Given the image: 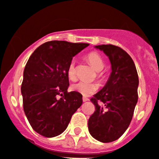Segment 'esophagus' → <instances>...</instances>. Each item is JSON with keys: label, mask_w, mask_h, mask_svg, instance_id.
<instances>
[{"label": "esophagus", "mask_w": 159, "mask_h": 159, "mask_svg": "<svg viewBox=\"0 0 159 159\" xmlns=\"http://www.w3.org/2000/svg\"><path fill=\"white\" fill-rule=\"evenodd\" d=\"M82 100H83V101H84V102H85V101H89V98H87V97H83L82 98Z\"/></svg>", "instance_id": "esophagus-1"}]
</instances>
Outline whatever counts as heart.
I'll return each instance as SVG.
<instances>
[{
    "instance_id": "b5f03b06",
    "label": "heart",
    "mask_w": 159,
    "mask_h": 159,
    "mask_svg": "<svg viewBox=\"0 0 159 159\" xmlns=\"http://www.w3.org/2000/svg\"><path fill=\"white\" fill-rule=\"evenodd\" d=\"M88 62H89L90 65L92 66L94 68V70L97 71L102 70L104 66V62L103 58H101V55L95 51L89 53L88 55L86 56ZM67 76L71 81H74L76 79V67H75V61L72 60L68 65L66 70ZM99 77H102V74H99ZM98 85L95 82H89V81H80L78 82L75 83L72 85L73 90L76 91V92L81 93L82 96L92 95L93 93L98 89Z\"/></svg>"
}]
</instances>
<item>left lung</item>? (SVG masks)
Returning <instances> with one entry per match:
<instances>
[{"label": "left lung", "instance_id": "left-lung-1", "mask_svg": "<svg viewBox=\"0 0 159 159\" xmlns=\"http://www.w3.org/2000/svg\"><path fill=\"white\" fill-rule=\"evenodd\" d=\"M95 48L108 57L111 72L105 85L91 98L95 111L88 128L95 139L110 143L118 139L131 123L138 101L139 77L132 58L122 48L111 44Z\"/></svg>", "mask_w": 159, "mask_h": 159}]
</instances>
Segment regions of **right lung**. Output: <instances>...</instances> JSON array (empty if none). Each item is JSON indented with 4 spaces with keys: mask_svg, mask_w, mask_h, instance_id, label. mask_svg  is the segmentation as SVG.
Returning <instances> with one entry per match:
<instances>
[{
    "mask_svg": "<svg viewBox=\"0 0 159 159\" xmlns=\"http://www.w3.org/2000/svg\"><path fill=\"white\" fill-rule=\"evenodd\" d=\"M89 44L50 41L30 56L24 70L23 106L34 131L47 138L62 134L82 104V95L68 93L66 70L73 57Z\"/></svg>",
    "mask_w": 159,
    "mask_h": 159,
    "instance_id": "1",
    "label": "right lung"
}]
</instances>
